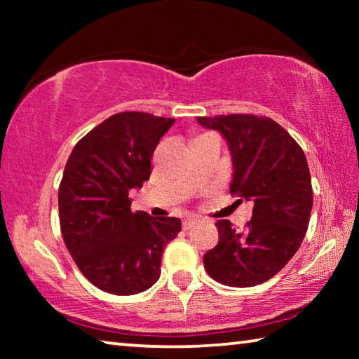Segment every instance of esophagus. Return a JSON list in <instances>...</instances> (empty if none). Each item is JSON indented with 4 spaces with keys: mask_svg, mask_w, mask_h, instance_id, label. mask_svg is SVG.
I'll return each instance as SVG.
<instances>
[{
    "mask_svg": "<svg viewBox=\"0 0 359 359\" xmlns=\"http://www.w3.org/2000/svg\"><path fill=\"white\" fill-rule=\"evenodd\" d=\"M194 224H196V220H194V218H185V220L182 222V228L187 231V229H191Z\"/></svg>",
    "mask_w": 359,
    "mask_h": 359,
    "instance_id": "34e87169",
    "label": "esophagus"
}]
</instances>
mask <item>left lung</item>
Masks as SVG:
<instances>
[{
	"label": "left lung",
	"instance_id": "obj_1",
	"mask_svg": "<svg viewBox=\"0 0 359 359\" xmlns=\"http://www.w3.org/2000/svg\"><path fill=\"white\" fill-rule=\"evenodd\" d=\"M198 121L226 139L234 166L229 193L253 203L242 233L229 220L217 222L218 244L204 255V267L226 287H255L282 271L306 238L313 201L306 155L269 117L229 114Z\"/></svg>",
	"mask_w": 359,
	"mask_h": 359
}]
</instances>
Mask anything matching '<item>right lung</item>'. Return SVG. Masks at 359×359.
<instances>
[{
  "label": "right lung",
  "instance_id": "obj_1",
  "mask_svg": "<svg viewBox=\"0 0 359 359\" xmlns=\"http://www.w3.org/2000/svg\"><path fill=\"white\" fill-rule=\"evenodd\" d=\"M174 118L120 112L85 135L58 188L65 245L85 278L111 294H136L161 274L166 244L180 233L174 217L131 212L128 193L149 180L151 155Z\"/></svg>",
  "mask_w": 359,
  "mask_h": 359
}]
</instances>
